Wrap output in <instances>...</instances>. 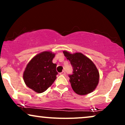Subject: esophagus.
<instances>
[{
	"label": "esophagus",
	"mask_w": 125,
	"mask_h": 125,
	"mask_svg": "<svg viewBox=\"0 0 125 125\" xmlns=\"http://www.w3.org/2000/svg\"><path fill=\"white\" fill-rule=\"evenodd\" d=\"M65 73H66L65 71H63L61 73H60V74H61V75H64V74H65Z\"/></svg>",
	"instance_id": "esophagus-1"
}]
</instances>
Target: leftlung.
Returning a JSON list of instances; mask_svg holds the SVG:
<instances>
[{"mask_svg":"<svg viewBox=\"0 0 125 125\" xmlns=\"http://www.w3.org/2000/svg\"><path fill=\"white\" fill-rule=\"evenodd\" d=\"M63 54L72 66L73 74L69 77L74 92L80 95L92 92L99 80V73L95 64L81 53L71 54L63 51Z\"/></svg>","mask_w":125,"mask_h":125,"instance_id":"8db88e82","label":"left lung"}]
</instances>
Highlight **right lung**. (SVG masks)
<instances>
[{
    "label": "right lung",
    "instance_id": "right-lung-1",
    "mask_svg": "<svg viewBox=\"0 0 125 125\" xmlns=\"http://www.w3.org/2000/svg\"><path fill=\"white\" fill-rule=\"evenodd\" d=\"M55 54L43 52L28 63L23 73V80L28 87L41 94L46 91L56 79L57 64L53 63Z\"/></svg>",
    "mask_w": 125,
    "mask_h": 125
}]
</instances>
